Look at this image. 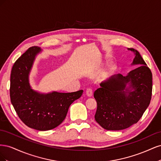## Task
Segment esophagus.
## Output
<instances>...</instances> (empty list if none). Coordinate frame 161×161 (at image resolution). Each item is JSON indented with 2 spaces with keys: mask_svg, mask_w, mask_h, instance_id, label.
Returning a JSON list of instances; mask_svg holds the SVG:
<instances>
[{
  "mask_svg": "<svg viewBox=\"0 0 161 161\" xmlns=\"http://www.w3.org/2000/svg\"><path fill=\"white\" fill-rule=\"evenodd\" d=\"M86 96H88L89 97H92V90L91 89H88L86 91Z\"/></svg>",
  "mask_w": 161,
  "mask_h": 161,
  "instance_id": "1",
  "label": "esophagus"
}]
</instances>
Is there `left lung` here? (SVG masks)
Returning a JSON list of instances; mask_svg holds the SVG:
<instances>
[{"mask_svg":"<svg viewBox=\"0 0 161 161\" xmlns=\"http://www.w3.org/2000/svg\"><path fill=\"white\" fill-rule=\"evenodd\" d=\"M131 65H138L126 76L118 74L102 82L94 92L97 108L95 121L107 130L126 129L138 122L148 107L152 96L153 75L140 53Z\"/></svg>","mask_w":161,"mask_h":161,"instance_id":"8db88e82","label":"left lung"}]
</instances>
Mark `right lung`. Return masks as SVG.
<instances>
[{
    "mask_svg": "<svg viewBox=\"0 0 161 161\" xmlns=\"http://www.w3.org/2000/svg\"><path fill=\"white\" fill-rule=\"evenodd\" d=\"M42 49L33 46L14 62L11 74L10 97L19 118L28 127L40 131L52 130L64 120L70 105L83 91L73 92L52 91L42 93L30 85V75Z\"/></svg>",
    "mask_w": 161,
    "mask_h": 161,
    "instance_id": "right-lung-1",
    "label": "right lung"
}]
</instances>
